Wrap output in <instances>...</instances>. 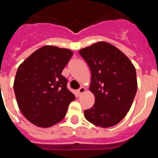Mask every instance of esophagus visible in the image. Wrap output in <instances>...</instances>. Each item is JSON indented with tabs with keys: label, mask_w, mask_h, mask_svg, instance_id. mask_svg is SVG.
<instances>
[{
	"label": "esophagus",
	"mask_w": 158,
	"mask_h": 158,
	"mask_svg": "<svg viewBox=\"0 0 158 158\" xmlns=\"http://www.w3.org/2000/svg\"><path fill=\"white\" fill-rule=\"evenodd\" d=\"M85 91H86V89H85V88H84V87H81L80 89H78V94H79V95H81V94H84V93Z\"/></svg>",
	"instance_id": "obj_1"
}]
</instances>
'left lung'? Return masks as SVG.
Masks as SVG:
<instances>
[{"mask_svg":"<svg viewBox=\"0 0 158 158\" xmlns=\"http://www.w3.org/2000/svg\"><path fill=\"white\" fill-rule=\"evenodd\" d=\"M91 70L89 90L95 103L84 117L102 128L120 122L130 110L137 92L136 70L130 60L115 46L98 42L79 50Z\"/></svg>","mask_w":158,"mask_h":158,"instance_id":"1","label":"left lung"}]
</instances>
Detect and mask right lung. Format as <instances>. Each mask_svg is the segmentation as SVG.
<instances>
[{
    "label": "right lung",
    "instance_id": "obj_1",
    "mask_svg": "<svg viewBox=\"0 0 158 158\" xmlns=\"http://www.w3.org/2000/svg\"><path fill=\"white\" fill-rule=\"evenodd\" d=\"M72 56L66 48L44 46L19 66L14 82L17 103L23 116L36 126L48 128L61 121L75 99L61 74Z\"/></svg>",
    "mask_w": 158,
    "mask_h": 158
}]
</instances>
